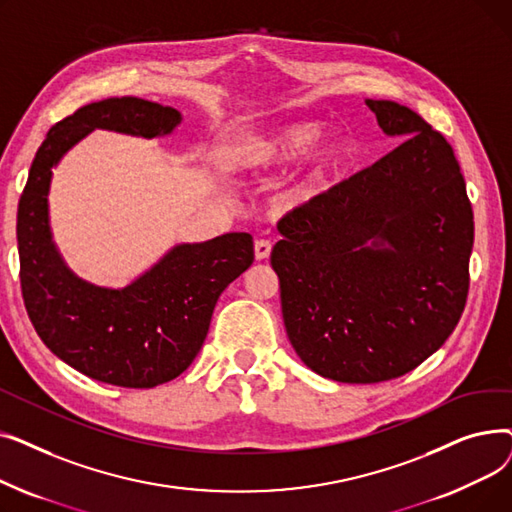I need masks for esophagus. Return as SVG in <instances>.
<instances>
[{"label": "esophagus", "mask_w": 512, "mask_h": 512, "mask_svg": "<svg viewBox=\"0 0 512 512\" xmlns=\"http://www.w3.org/2000/svg\"><path fill=\"white\" fill-rule=\"evenodd\" d=\"M270 253H272V242L265 240V238H257L255 240V257H257V261L267 259V257H270Z\"/></svg>", "instance_id": "34e87169"}]
</instances>
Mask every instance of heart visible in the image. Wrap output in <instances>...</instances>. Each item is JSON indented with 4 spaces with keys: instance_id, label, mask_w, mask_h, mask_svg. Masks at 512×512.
Instances as JSON below:
<instances>
[{
    "instance_id": "b5f03b06",
    "label": "heart",
    "mask_w": 512,
    "mask_h": 512,
    "mask_svg": "<svg viewBox=\"0 0 512 512\" xmlns=\"http://www.w3.org/2000/svg\"><path fill=\"white\" fill-rule=\"evenodd\" d=\"M321 126L315 122H297L286 124L270 132L253 134V137L245 139V143L238 149V166L251 170V172H272L280 170L294 159L305 155L315 141L319 139ZM346 149L342 143H326L317 147V151L311 155L309 166L305 168L297 191L303 197L315 195L321 186H326L328 180L340 170L344 164Z\"/></svg>"
}]
</instances>
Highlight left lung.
<instances>
[{
    "instance_id": "8db88e82",
    "label": "left lung",
    "mask_w": 512,
    "mask_h": 512,
    "mask_svg": "<svg viewBox=\"0 0 512 512\" xmlns=\"http://www.w3.org/2000/svg\"><path fill=\"white\" fill-rule=\"evenodd\" d=\"M394 151L280 220L282 317L321 378L378 384L446 342L469 292L473 209L452 147L419 114L365 99Z\"/></svg>"
}]
</instances>
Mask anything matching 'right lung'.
Listing matches in <instances>:
<instances>
[{"mask_svg":"<svg viewBox=\"0 0 512 512\" xmlns=\"http://www.w3.org/2000/svg\"><path fill=\"white\" fill-rule=\"evenodd\" d=\"M182 116L139 97H112L80 107L41 143L18 203L16 238L26 313L49 351L89 378L153 388L191 365L209 332L224 288L247 272L253 236L228 232L176 245L124 288L95 286L70 272L49 228L51 168L95 128L164 137Z\"/></svg>","mask_w":512,"mask_h":512,"instance_id":"add662e5","label":"right lung"}]
</instances>
